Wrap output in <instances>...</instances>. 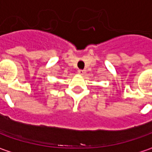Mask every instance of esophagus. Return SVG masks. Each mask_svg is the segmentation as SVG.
<instances>
[{
    "mask_svg": "<svg viewBox=\"0 0 152 152\" xmlns=\"http://www.w3.org/2000/svg\"><path fill=\"white\" fill-rule=\"evenodd\" d=\"M85 73H86V70H84V69H79V70H78V74L81 75V76L84 75Z\"/></svg>",
    "mask_w": 152,
    "mask_h": 152,
    "instance_id": "1",
    "label": "esophagus"
}]
</instances>
